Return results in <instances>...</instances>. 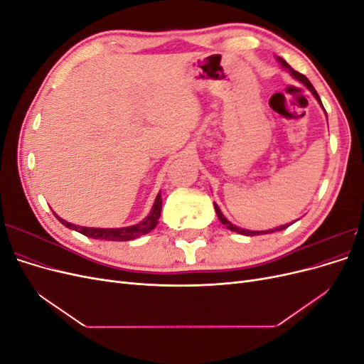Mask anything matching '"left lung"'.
I'll use <instances>...</instances> for the list:
<instances>
[{"label": "left lung", "instance_id": "left-lung-1", "mask_svg": "<svg viewBox=\"0 0 364 364\" xmlns=\"http://www.w3.org/2000/svg\"><path fill=\"white\" fill-rule=\"evenodd\" d=\"M278 59V62H279V65L281 67L284 68V70H287L289 73H290V75L293 77V79H296L297 82H301L304 86H306V90L310 91L314 97H316V100H317V103L322 106V109H323V105H322V102H321V97H318V94L316 92V90H314V86L310 83V80L306 79V77L304 75V74H301V73H297V71H294L290 65L285 62L284 59H281V58H277ZM325 111V109H323ZM326 114V112H325ZM214 208H215V213H217V217H218V220L220 222H222L229 230H234V232H237V234H241V235H249V237H252V235H259V234H272V232H278V230H282V229H285V228H289L291 223H287V225H282V226H278V228H273V229H267V230H249V229H243V228H238V226H235V225H232L229 222V220L223 215V213L220 211V208H218V205L217 203H214Z\"/></svg>", "mask_w": 364, "mask_h": 364}]
</instances>
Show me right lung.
<instances>
[{"mask_svg": "<svg viewBox=\"0 0 364 364\" xmlns=\"http://www.w3.org/2000/svg\"><path fill=\"white\" fill-rule=\"evenodd\" d=\"M161 209H162V197H161V193H158L155 203H153L150 209V214L142 220V222L132 226H126V228H86V226L73 225L67 222V220L60 218L56 213H54V215H56V218L63 226L74 229L77 232H80L90 238L107 240V241H127V240L138 238L141 235H146L150 232V230L155 229L158 225V220L161 217Z\"/></svg>", "mask_w": 364, "mask_h": 364, "instance_id": "right-lung-1", "label": "right lung"}]
</instances>
